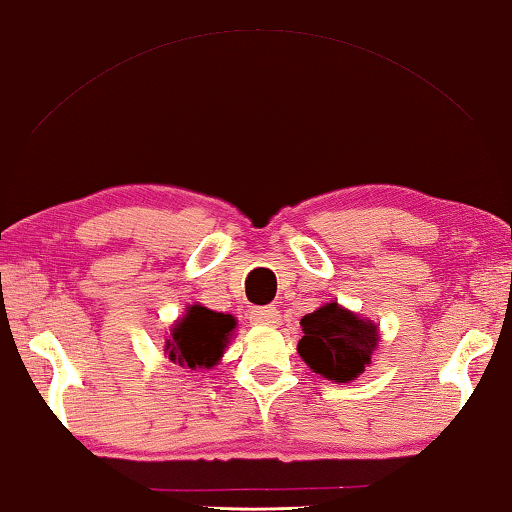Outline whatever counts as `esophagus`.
Masks as SVG:
<instances>
[{"mask_svg": "<svg viewBox=\"0 0 512 512\" xmlns=\"http://www.w3.org/2000/svg\"><path fill=\"white\" fill-rule=\"evenodd\" d=\"M279 311H276L274 306H261V308H254L249 315V320L254 326H276L279 324Z\"/></svg>", "mask_w": 512, "mask_h": 512, "instance_id": "esophagus-1", "label": "esophagus"}]
</instances>
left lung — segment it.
<instances>
[{"mask_svg":"<svg viewBox=\"0 0 512 512\" xmlns=\"http://www.w3.org/2000/svg\"><path fill=\"white\" fill-rule=\"evenodd\" d=\"M297 354L315 374L333 383L356 381L381 342V331L370 317H360L338 301H326L301 317Z\"/></svg>","mask_w":512,"mask_h":512,"instance_id":"obj_1","label":"left lung"}]
</instances>
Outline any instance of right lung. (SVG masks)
Instances as JSON below:
<instances>
[{
	"mask_svg": "<svg viewBox=\"0 0 512 512\" xmlns=\"http://www.w3.org/2000/svg\"><path fill=\"white\" fill-rule=\"evenodd\" d=\"M236 326L238 320L231 313H217L195 301L165 335V358L188 370H213L229 347Z\"/></svg>",
	"mask_w": 512,
	"mask_h": 512,
	"instance_id": "obj_1",
	"label": "right lung"
}]
</instances>
